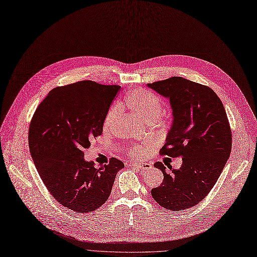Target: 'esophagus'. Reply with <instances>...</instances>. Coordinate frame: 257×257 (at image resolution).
Instances as JSON below:
<instances>
[{
  "mask_svg": "<svg viewBox=\"0 0 257 257\" xmlns=\"http://www.w3.org/2000/svg\"><path fill=\"white\" fill-rule=\"evenodd\" d=\"M130 167H137V168L141 169V170H149L151 169L152 167L150 164L148 163H137V162H130L129 163Z\"/></svg>",
  "mask_w": 257,
  "mask_h": 257,
  "instance_id": "34e87169",
  "label": "esophagus"
}]
</instances>
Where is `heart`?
Listing matches in <instances>:
<instances>
[{
	"instance_id": "1",
	"label": "heart",
	"mask_w": 257,
	"mask_h": 257,
	"mask_svg": "<svg viewBox=\"0 0 257 257\" xmlns=\"http://www.w3.org/2000/svg\"><path fill=\"white\" fill-rule=\"evenodd\" d=\"M124 106L131 111V113L144 122H151L158 118L161 114V102L155 94L144 90L136 89L127 94L124 98ZM117 109L112 108L107 113L104 120V128L111 129L117 120ZM127 153L132 158H141L144 153L142 146H135L127 149Z\"/></svg>"
}]
</instances>
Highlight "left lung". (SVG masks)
<instances>
[{
    "label": "left lung",
    "mask_w": 257,
    "mask_h": 257,
    "mask_svg": "<svg viewBox=\"0 0 257 257\" xmlns=\"http://www.w3.org/2000/svg\"><path fill=\"white\" fill-rule=\"evenodd\" d=\"M147 86L168 98L172 109V125L161 154L183 160L181 168L171 172L161 162L154 164L164 181L151 195L167 210H186L208 195L229 159L232 135L226 110L211 88L181 76Z\"/></svg>",
    "instance_id": "obj_1"
}]
</instances>
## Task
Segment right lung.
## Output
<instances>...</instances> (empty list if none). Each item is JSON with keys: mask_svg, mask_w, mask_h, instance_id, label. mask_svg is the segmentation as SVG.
<instances>
[{"mask_svg": "<svg viewBox=\"0 0 257 257\" xmlns=\"http://www.w3.org/2000/svg\"><path fill=\"white\" fill-rule=\"evenodd\" d=\"M117 85L82 81L57 87L37 108L29 127L33 163L51 195L77 213H89L108 199L124 164L111 158L97 168L84 159L90 140L101 136Z\"/></svg>", "mask_w": 257, "mask_h": 257, "instance_id": "add662e5", "label": "right lung"}]
</instances>
